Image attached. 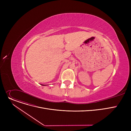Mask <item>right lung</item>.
Masks as SVG:
<instances>
[{
  "instance_id": "obj_1",
  "label": "right lung",
  "mask_w": 131,
  "mask_h": 131,
  "mask_svg": "<svg viewBox=\"0 0 131 131\" xmlns=\"http://www.w3.org/2000/svg\"><path fill=\"white\" fill-rule=\"evenodd\" d=\"M42 85H43V84H42Z\"/></svg>"
}]
</instances>
